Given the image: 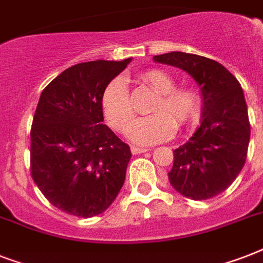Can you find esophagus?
<instances>
[{
  "label": "esophagus",
  "instance_id": "1",
  "mask_svg": "<svg viewBox=\"0 0 263 263\" xmlns=\"http://www.w3.org/2000/svg\"><path fill=\"white\" fill-rule=\"evenodd\" d=\"M131 152L132 154H142V153L148 152V148H143V147H136V146H131Z\"/></svg>",
  "mask_w": 263,
  "mask_h": 263
}]
</instances>
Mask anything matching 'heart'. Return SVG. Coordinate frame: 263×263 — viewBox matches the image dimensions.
Masks as SVG:
<instances>
[{"label": "heart", "mask_w": 263, "mask_h": 263, "mask_svg": "<svg viewBox=\"0 0 263 263\" xmlns=\"http://www.w3.org/2000/svg\"><path fill=\"white\" fill-rule=\"evenodd\" d=\"M140 79L156 91L150 111L153 115L138 117L129 124L134 107L127 86L121 79L111 80L102 94V109L111 127L124 131L139 146H148L169 139L176 127L191 123L199 113V94L191 87H177L172 75L162 69H150L140 75Z\"/></svg>", "instance_id": "1"}]
</instances>
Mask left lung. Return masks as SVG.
<instances>
[{
  "label": "left lung",
  "mask_w": 263,
  "mask_h": 263,
  "mask_svg": "<svg viewBox=\"0 0 263 263\" xmlns=\"http://www.w3.org/2000/svg\"><path fill=\"white\" fill-rule=\"evenodd\" d=\"M153 60L187 72L202 95L200 125L173 150L169 183L194 200L218 195L235 181L247 158L250 121L240 83L220 63L202 55L171 51Z\"/></svg>",
  "instance_id": "1"
}]
</instances>
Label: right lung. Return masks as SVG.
Wrapping results in <instances>:
<instances>
[{"label": "right lung", "instance_id": "1", "mask_svg": "<svg viewBox=\"0 0 263 263\" xmlns=\"http://www.w3.org/2000/svg\"><path fill=\"white\" fill-rule=\"evenodd\" d=\"M129 63L76 64L41 94L31 128V175L46 199L68 214L98 216L123 187L131 148L102 124V94Z\"/></svg>", "mask_w": 263, "mask_h": 263}]
</instances>
